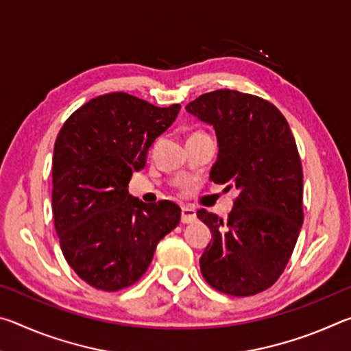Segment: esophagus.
<instances>
[{
  "label": "esophagus",
  "mask_w": 351,
  "mask_h": 351,
  "mask_svg": "<svg viewBox=\"0 0 351 351\" xmlns=\"http://www.w3.org/2000/svg\"><path fill=\"white\" fill-rule=\"evenodd\" d=\"M197 219V212H195V209H192V207L189 206H182L181 209V223L182 224H189L192 223Z\"/></svg>",
  "instance_id": "esophagus-1"
}]
</instances>
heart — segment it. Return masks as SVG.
Instances as JSON below:
<instances>
[{
	"label": "heart",
	"instance_id": "1",
	"mask_svg": "<svg viewBox=\"0 0 351 351\" xmlns=\"http://www.w3.org/2000/svg\"><path fill=\"white\" fill-rule=\"evenodd\" d=\"M193 134H199V132H197V133H193Z\"/></svg>",
	"mask_w": 351,
	"mask_h": 351
}]
</instances>
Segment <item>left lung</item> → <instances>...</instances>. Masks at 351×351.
I'll return each mask as SVG.
<instances>
[{
	"label": "left lung",
	"mask_w": 351,
	"mask_h": 351,
	"mask_svg": "<svg viewBox=\"0 0 351 351\" xmlns=\"http://www.w3.org/2000/svg\"><path fill=\"white\" fill-rule=\"evenodd\" d=\"M186 110L215 128L219 153L209 180L237 190L226 219L197 212L212 232L201 274L219 293L258 294L287 268L304 223V171L294 136L277 106L252 94L217 90Z\"/></svg>",
	"instance_id": "1"
}]
</instances>
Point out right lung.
Segmentation results:
<instances>
[{
    "mask_svg": "<svg viewBox=\"0 0 351 351\" xmlns=\"http://www.w3.org/2000/svg\"><path fill=\"white\" fill-rule=\"evenodd\" d=\"M127 93L91 99L58 133L52 159V213L62 252L83 282L100 291L132 287L152 263L181 209L128 195L133 171L180 112Z\"/></svg>",
    "mask_w": 351,
    "mask_h": 351,
    "instance_id": "add662e5",
    "label": "right lung"
}]
</instances>
